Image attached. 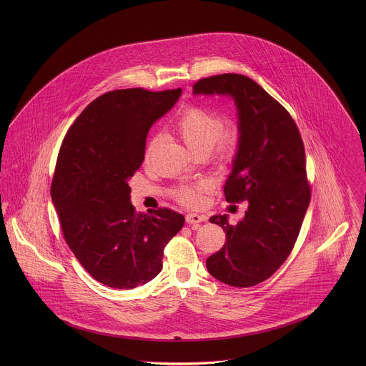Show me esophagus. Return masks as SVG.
<instances>
[{"label":"esophagus","mask_w":366,"mask_h":366,"mask_svg":"<svg viewBox=\"0 0 366 366\" xmlns=\"http://www.w3.org/2000/svg\"><path fill=\"white\" fill-rule=\"evenodd\" d=\"M206 219H207V217L203 215V214L189 212V214L186 215V222L190 224V225H197V224H200V222H203V221H206Z\"/></svg>","instance_id":"1"}]
</instances>
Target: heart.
<instances>
[{
    "instance_id": "heart-1",
    "label": "heart",
    "mask_w": 366,
    "mask_h": 366,
    "mask_svg": "<svg viewBox=\"0 0 366 366\" xmlns=\"http://www.w3.org/2000/svg\"><path fill=\"white\" fill-rule=\"evenodd\" d=\"M176 129L187 145V148L196 155L209 154V151L217 147V155L227 157L234 151L237 135L234 131L222 132L224 119L222 117L204 107L192 105L187 107L176 121ZM160 137H155L147 149V159L154 155ZM209 189V182H197L194 184L182 186L176 190L177 199L190 207H200L204 203V193Z\"/></svg>"
}]
</instances>
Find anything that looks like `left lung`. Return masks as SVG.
Listing matches in <instances>:
<instances>
[{
    "mask_svg": "<svg viewBox=\"0 0 366 366\" xmlns=\"http://www.w3.org/2000/svg\"><path fill=\"white\" fill-rule=\"evenodd\" d=\"M193 94L232 99L238 145L224 193L229 203L248 202L245 217L235 225L228 214L209 218L224 229L227 242L206 266L225 285L255 286L287 259L310 204L303 141L286 108L247 76L203 79Z\"/></svg>",
    "mask_w": 366,
    "mask_h": 366,
    "instance_id": "1",
    "label": "left lung"
}]
</instances>
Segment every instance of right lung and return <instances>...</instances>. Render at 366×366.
Wrapping results in <instances>:
<instances>
[{"label": "right lung", "instance_id": "right-lung-1", "mask_svg": "<svg viewBox=\"0 0 366 366\" xmlns=\"http://www.w3.org/2000/svg\"><path fill=\"white\" fill-rule=\"evenodd\" d=\"M182 89L105 93L67 131L53 176V206L64 239L100 283L134 289L157 277L166 244L184 217L173 209L137 212L129 180L145 159L151 127L169 112Z\"/></svg>", "mask_w": 366, "mask_h": 366}]
</instances>
